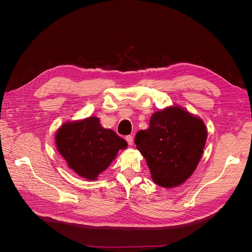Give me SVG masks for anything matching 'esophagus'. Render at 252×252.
<instances>
[{
	"label": "esophagus",
	"mask_w": 252,
	"mask_h": 252,
	"mask_svg": "<svg viewBox=\"0 0 252 252\" xmlns=\"http://www.w3.org/2000/svg\"><path fill=\"white\" fill-rule=\"evenodd\" d=\"M126 141H127L129 146H132V144H133V136H132V135H127V136H126Z\"/></svg>",
	"instance_id": "34e87169"
}]
</instances>
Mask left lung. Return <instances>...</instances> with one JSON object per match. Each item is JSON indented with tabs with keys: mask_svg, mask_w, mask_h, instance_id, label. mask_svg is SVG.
<instances>
[{
	"mask_svg": "<svg viewBox=\"0 0 252 252\" xmlns=\"http://www.w3.org/2000/svg\"><path fill=\"white\" fill-rule=\"evenodd\" d=\"M134 140L151 179L158 186L172 188L183 184L195 170L207 129L200 118L172 106L152 114L149 128L140 130Z\"/></svg>",
	"mask_w": 252,
	"mask_h": 252,
	"instance_id": "obj_1",
	"label": "left lung"
}]
</instances>
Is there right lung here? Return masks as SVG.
Returning a JSON list of instances; mask_svg holds the SVG:
<instances>
[{
    "instance_id": "1",
    "label": "right lung",
    "mask_w": 252,
    "mask_h": 252,
    "mask_svg": "<svg viewBox=\"0 0 252 252\" xmlns=\"http://www.w3.org/2000/svg\"><path fill=\"white\" fill-rule=\"evenodd\" d=\"M56 145L69 168L80 177L94 181L117 157L127 142L111 129L100 124L96 117L67 122L56 133Z\"/></svg>"
}]
</instances>
